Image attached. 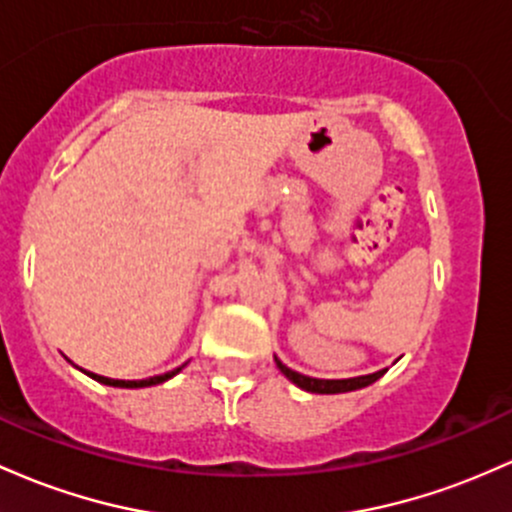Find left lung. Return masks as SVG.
<instances>
[{
    "instance_id": "obj_1",
    "label": "left lung",
    "mask_w": 512,
    "mask_h": 512,
    "mask_svg": "<svg viewBox=\"0 0 512 512\" xmlns=\"http://www.w3.org/2000/svg\"><path fill=\"white\" fill-rule=\"evenodd\" d=\"M277 367L279 372H282L286 379L294 381L296 386L303 391H311V393H345V391H357V389H364V386L374 384L379 376L386 374V369H381V372H374V374H367V376H355V379H313V376H303L299 372H294V369H289L286 364H282L277 359Z\"/></svg>"
}]
</instances>
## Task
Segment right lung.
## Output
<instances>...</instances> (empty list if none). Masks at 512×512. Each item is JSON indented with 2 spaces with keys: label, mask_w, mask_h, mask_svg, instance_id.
<instances>
[{
  "label": "right lung",
  "mask_w": 512,
  "mask_h": 512,
  "mask_svg": "<svg viewBox=\"0 0 512 512\" xmlns=\"http://www.w3.org/2000/svg\"><path fill=\"white\" fill-rule=\"evenodd\" d=\"M182 369V367H179ZM179 369H172V372H167V374H160V376H150V379H143V381H123V379H106V376H99V374H92V372H87L89 376H92V379H97V381H101V384H106V386H121V389H143V386H155V384H162V381H167V379H172L174 374L179 372Z\"/></svg>",
  "instance_id": "1"
}]
</instances>
